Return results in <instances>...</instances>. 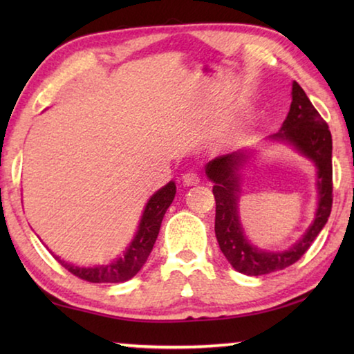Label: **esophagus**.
<instances>
[{
    "label": "esophagus",
    "instance_id": "obj_1",
    "mask_svg": "<svg viewBox=\"0 0 354 354\" xmlns=\"http://www.w3.org/2000/svg\"><path fill=\"white\" fill-rule=\"evenodd\" d=\"M200 183V176L195 171H185L183 175V184L184 185H196Z\"/></svg>",
    "mask_w": 354,
    "mask_h": 354
}]
</instances>
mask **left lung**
Returning <instances> with one entry per match:
<instances>
[{
  "mask_svg": "<svg viewBox=\"0 0 354 354\" xmlns=\"http://www.w3.org/2000/svg\"><path fill=\"white\" fill-rule=\"evenodd\" d=\"M272 139L283 140L295 147L299 153L314 160L319 185V207L314 223L309 226L292 248L272 253L257 250L245 239L239 220V170L247 162V151H234L218 156L206 165V175L214 183L215 196V236L221 253L237 272L248 277H261L290 267L309 250L323 230L333 207V139L325 120L317 112L308 95L292 84V104L283 128Z\"/></svg>",
  "mask_w": 354,
  "mask_h": 354,
  "instance_id": "left-lung-1",
  "label": "left lung"
}]
</instances>
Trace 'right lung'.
Listing matches in <instances>:
<instances>
[{"instance_id": "obj_1", "label": "right lung", "mask_w": 354, "mask_h": 354, "mask_svg": "<svg viewBox=\"0 0 354 354\" xmlns=\"http://www.w3.org/2000/svg\"><path fill=\"white\" fill-rule=\"evenodd\" d=\"M175 194L176 185L170 181L149 198L140 218L139 230L136 232L134 241L131 242L129 248L117 261L107 263V266L84 268L59 259L57 256L55 257L71 274L88 281V283H123V281L131 279L139 273L143 263L147 262L149 253H151L153 245L159 234L160 223H162L167 209L175 198Z\"/></svg>"}]
</instances>
